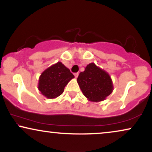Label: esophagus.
<instances>
[{
  "mask_svg": "<svg viewBox=\"0 0 152 152\" xmlns=\"http://www.w3.org/2000/svg\"><path fill=\"white\" fill-rule=\"evenodd\" d=\"M74 75L75 77V78H77V77L79 75V72H75V73L74 74Z\"/></svg>",
  "mask_w": 152,
  "mask_h": 152,
  "instance_id": "esophagus-1",
  "label": "esophagus"
}]
</instances>
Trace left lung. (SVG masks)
I'll return each mask as SVG.
<instances>
[{
	"label": "left lung",
	"mask_w": 152,
	"mask_h": 152,
	"mask_svg": "<svg viewBox=\"0 0 152 152\" xmlns=\"http://www.w3.org/2000/svg\"><path fill=\"white\" fill-rule=\"evenodd\" d=\"M77 80L83 94L91 101L104 100L113 91V84L109 74L93 63L87 65Z\"/></svg>",
	"instance_id": "8db88e82"
}]
</instances>
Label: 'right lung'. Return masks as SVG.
<instances>
[{
    "label": "right lung",
    "mask_w": 152,
    "mask_h": 152,
    "mask_svg": "<svg viewBox=\"0 0 152 152\" xmlns=\"http://www.w3.org/2000/svg\"><path fill=\"white\" fill-rule=\"evenodd\" d=\"M75 76L61 62L50 66L41 75L39 90L47 98H55L63 93L68 82Z\"/></svg>",
    "instance_id": "add662e5"
}]
</instances>
